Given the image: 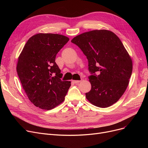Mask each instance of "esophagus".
Segmentation results:
<instances>
[{
    "mask_svg": "<svg viewBox=\"0 0 148 148\" xmlns=\"http://www.w3.org/2000/svg\"><path fill=\"white\" fill-rule=\"evenodd\" d=\"M73 82L74 83L77 84V83H79L80 82V80H73Z\"/></svg>",
    "mask_w": 148,
    "mask_h": 148,
    "instance_id": "obj_1",
    "label": "esophagus"
}]
</instances>
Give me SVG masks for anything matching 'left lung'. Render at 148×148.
<instances>
[{
  "label": "left lung",
  "instance_id": "1",
  "mask_svg": "<svg viewBox=\"0 0 148 148\" xmlns=\"http://www.w3.org/2000/svg\"><path fill=\"white\" fill-rule=\"evenodd\" d=\"M88 60L91 89L86 93L89 101L105 108L116 103L125 91L133 71L128 52L118 36L107 30H95L74 37Z\"/></svg>",
  "mask_w": 148,
  "mask_h": 148
}]
</instances>
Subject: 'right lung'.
<instances>
[{"label":"right lung","mask_w":148,"mask_h":148,"mask_svg":"<svg viewBox=\"0 0 148 148\" xmlns=\"http://www.w3.org/2000/svg\"><path fill=\"white\" fill-rule=\"evenodd\" d=\"M68 41L62 35L38 34L29 39L18 57L17 72L22 86L30 101L42 109L62 103L71 86V82L61 80L63 74L55 62Z\"/></svg>","instance_id":"1"}]
</instances>
